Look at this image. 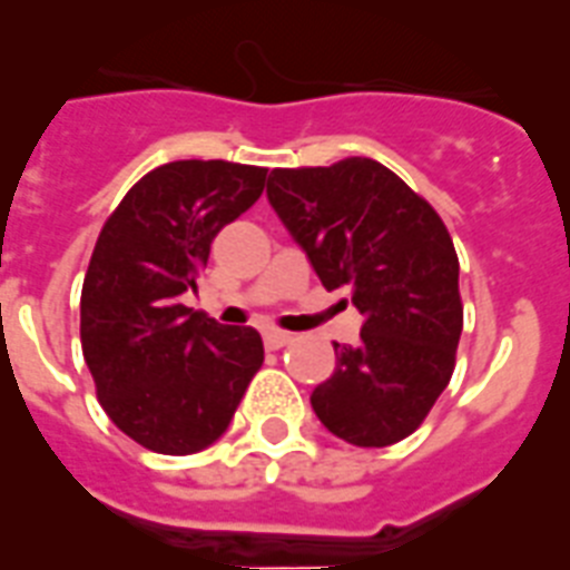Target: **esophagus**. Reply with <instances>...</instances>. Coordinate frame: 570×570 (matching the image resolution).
<instances>
[{"label":"esophagus","mask_w":570,"mask_h":570,"mask_svg":"<svg viewBox=\"0 0 570 570\" xmlns=\"http://www.w3.org/2000/svg\"><path fill=\"white\" fill-rule=\"evenodd\" d=\"M262 338H265V347L277 351V347H286L289 342H293V333H284V330H265Z\"/></svg>","instance_id":"1"}]
</instances>
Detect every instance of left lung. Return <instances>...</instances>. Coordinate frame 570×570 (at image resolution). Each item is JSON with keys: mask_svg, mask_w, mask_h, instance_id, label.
Returning a JSON list of instances; mask_svg holds the SVG:
<instances>
[{"mask_svg": "<svg viewBox=\"0 0 570 570\" xmlns=\"http://www.w3.org/2000/svg\"><path fill=\"white\" fill-rule=\"evenodd\" d=\"M268 200L326 289L363 314L357 345H335V372L311 406L330 433L382 449L421 428L454 372L464 330L458 253L440 213L384 164L277 167Z\"/></svg>", "mask_w": 570, "mask_h": 570, "instance_id": "8db88e82", "label": "left lung"}]
</instances>
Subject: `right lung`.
Segmentation results:
<instances>
[{"label": "right lung", "instance_id": "add662e5", "mask_svg": "<svg viewBox=\"0 0 570 570\" xmlns=\"http://www.w3.org/2000/svg\"><path fill=\"white\" fill-rule=\"evenodd\" d=\"M265 167L170 161L142 176L97 237L81 286V354L106 415L158 454L223 436L265 360L253 326L183 305L213 237L259 200Z\"/></svg>", "mask_w": 570, "mask_h": 570}]
</instances>
